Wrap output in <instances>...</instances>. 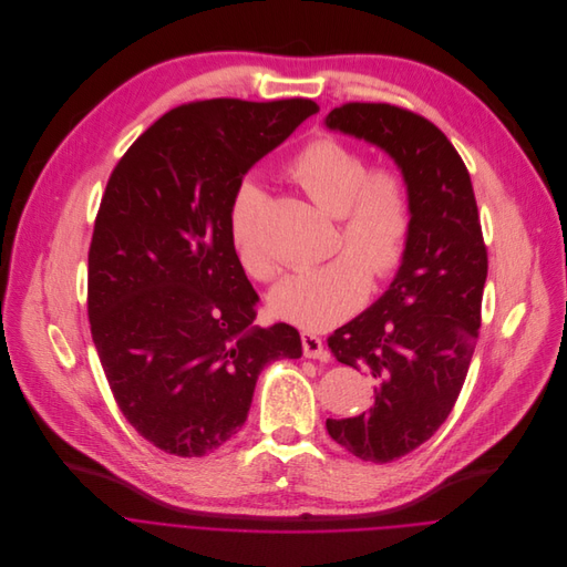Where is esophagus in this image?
Here are the masks:
<instances>
[{"instance_id": "esophagus-1", "label": "esophagus", "mask_w": 567, "mask_h": 567, "mask_svg": "<svg viewBox=\"0 0 567 567\" xmlns=\"http://www.w3.org/2000/svg\"><path fill=\"white\" fill-rule=\"evenodd\" d=\"M301 347H303V355H306V358H312V360L326 358L321 337L315 334V332H308V330L301 332Z\"/></svg>"}]
</instances>
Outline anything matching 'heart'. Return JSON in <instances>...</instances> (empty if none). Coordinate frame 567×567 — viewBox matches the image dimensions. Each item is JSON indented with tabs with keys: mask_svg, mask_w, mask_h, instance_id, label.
Listing matches in <instances>:
<instances>
[{
	"mask_svg": "<svg viewBox=\"0 0 567 567\" xmlns=\"http://www.w3.org/2000/svg\"><path fill=\"white\" fill-rule=\"evenodd\" d=\"M286 174L328 214L339 230L328 264L286 277L270 295L272 312L299 328L323 330L351 317L375 279L393 277L409 252L413 203L409 185L393 167H369L367 156L332 136L308 141L286 165ZM266 192L244 178L230 200L228 228L244 270L268 281L277 261L264 246Z\"/></svg>",
	"mask_w": 567,
	"mask_h": 567,
	"instance_id": "obj_1",
	"label": "heart"
}]
</instances>
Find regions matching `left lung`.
Masks as SVG:
<instances>
[{
    "instance_id": "1",
    "label": "left lung",
    "mask_w": 567,
    "mask_h": 567,
    "mask_svg": "<svg viewBox=\"0 0 567 567\" xmlns=\"http://www.w3.org/2000/svg\"><path fill=\"white\" fill-rule=\"evenodd\" d=\"M326 125L382 147L413 203L409 252L391 288L328 337L337 362L375 380L373 406L328 417V435L382 465L426 442L463 391L481 330L487 246L470 172L431 121L386 102H347Z\"/></svg>"
}]
</instances>
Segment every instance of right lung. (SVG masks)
<instances>
[{
	"label": "right lung",
	"instance_id": "add662e5",
	"mask_svg": "<svg viewBox=\"0 0 567 567\" xmlns=\"http://www.w3.org/2000/svg\"><path fill=\"white\" fill-rule=\"evenodd\" d=\"M319 106L212 97L167 111L113 167L89 248L86 310L109 389L154 446L198 458L246 422L266 364L301 358L257 292L228 214L246 172Z\"/></svg>",
	"mask_w": 567,
	"mask_h": 567
}]
</instances>
